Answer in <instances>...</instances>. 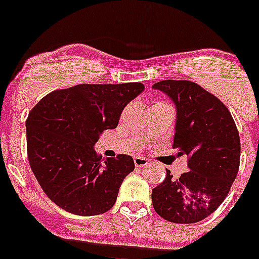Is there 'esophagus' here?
Masks as SVG:
<instances>
[{"label": "esophagus", "instance_id": "1", "mask_svg": "<svg viewBox=\"0 0 259 259\" xmlns=\"http://www.w3.org/2000/svg\"><path fill=\"white\" fill-rule=\"evenodd\" d=\"M134 162L136 167H145V165L149 163V160L145 158V156H135Z\"/></svg>", "mask_w": 259, "mask_h": 259}]
</instances>
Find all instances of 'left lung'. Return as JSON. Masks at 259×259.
Wrapping results in <instances>:
<instances>
[{"label":"left lung","instance_id":"8db88e82","mask_svg":"<svg viewBox=\"0 0 259 259\" xmlns=\"http://www.w3.org/2000/svg\"><path fill=\"white\" fill-rule=\"evenodd\" d=\"M154 89L177 109L173 149L187 155L189 170L179 179L167 169L151 191L155 212L175 224H195L222 204L240 164V137L231 113L218 97L191 80H160Z\"/></svg>","mask_w":259,"mask_h":259}]
</instances>
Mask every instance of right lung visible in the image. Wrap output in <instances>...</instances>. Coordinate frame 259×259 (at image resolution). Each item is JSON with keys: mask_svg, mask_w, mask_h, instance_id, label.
<instances>
[{"mask_svg": "<svg viewBox=\"0 0 259 259\" xmlns=\"http://www.w3.org/2000/svg\"><path fill=\"white\" fill-rule=\"evenodd\" d=\"M142 83L77 84L46 95L27 118L29 164L42 190L56 205L78 215L110 209L119 187L135 169L132 156L101 159L94 145L118 125Z\"/></svg>", "mask_w": 259, "mask_h": 259, "instance_id": "right-lung-1", "label": "right lung"}]
</instances>
